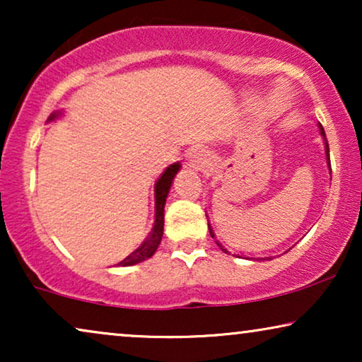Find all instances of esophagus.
<instances>
[{
  "label": "esophagus",
  "mask_w": 362,
  "mask_h": 362,
  "mask_svg": "<svg viewBox=\"0 0 362 362\" xmlns=\"http://www.w3.org/2000/svg\"><path fill=\"white\" fill-rule=\"evenodd\" d=\"M187 163H189L191 168H196V170H202V168L207 166L206 156L201 155V153H192V155L189 156V160H187Z\"/></svg>",
  "instance_id": "obj_1"
}]
</instances>
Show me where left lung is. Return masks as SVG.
Listing matches in <instances>:
<instances>
[{
    "mask_svg": "<svg viewBox=\"0 0 362 362\" xmlns=\"http://www.w3.org/2000/svg\"><path fill=\"white\" fill-rule=\"evenodd\" d=\"M320 130H321V136H323V138H325V150H326V156H328V158H326V160H328V165H329V171H331V163H329V146H328V140H326L325 130H323V127H321V125H320ZM207 226H209V224H207ZM209 234H211V237H212V239H216V234H214V232H212V229H211V226H209ZM216 244L221 247V250H222V252H226V254H227V250L224 249V247H222V245L219 244V240H216Z\"/></svg>",
    "mask_w": 362,
    "mask_h": 362,
    "instance_id": "left-lung-1",
    "label": "left lung"
}]
</instances>
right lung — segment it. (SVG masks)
Returning <instances> with one entry per match:
<instances>
[{"label": "right lung", "mask_w": 362, "mask_h": 362, "mask_svg": "<svg viewBox=\"0 0 362 362\" xmlns=\"http://www.w3.org/2000/svg\"><path fill=\"white\" fill-rule=\"evenodd\" d=\"M59 113L61 112L52 113V115L49 117V120L57 118ZM180 168H181L180 163H175V165L168 166L166 171L160 176V180L156 181V185H155V226H153V229L150 232V235L146 237V240L143 242V244L138 247L135 252H132L127 259H123L118 265L130 267V265L140 264V262L150 259V257L156 252L158 245H160V242H161V237H163V226H165L166 197H168V192H170V189H171L173 180H175L176 173L180 171Z\"/></svg>", "instance_id": "right-lung-1"}]
</instances>
